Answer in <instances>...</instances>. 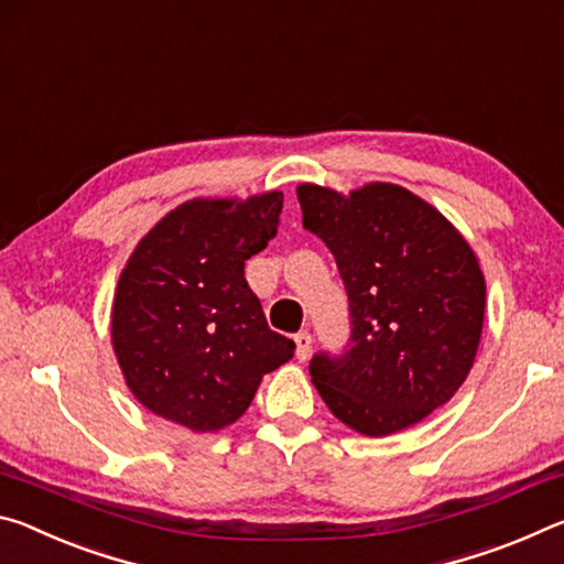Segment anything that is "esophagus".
<instances>
[{
    "label": "esophagus",
    "instance_id": "1",
    "mask_svg": "<svg viewBox=\"0 0 564 564\" xmlns=\"http://www.w3.org/2000/svg\"><path fill=\"white\" fill-rule=\"evenodd\" d=\"M293 340H295V356H299V360L308 358L311 356V348H313V336H311V333L308 330L295 333Z\"/></svg>",
    "mask_w": 564,
    "mask_h": 564
}]
</instances>
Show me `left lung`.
I'll return each instance as SVG.
<instances>
[{"label":"left lung","instance_id":"8db88e82","mask_svg":"<svg viewBox=\"0 0 564 564\" xmlns=\"http://www.w3.org/2000/svg\"><path fill=\"white\" fill-rule=\"evenodd\" d=\"M303 228L336 259L350 336L308 370L330 413L362 435L403 431L445 405L473 368L485 279L465 238L393 184L350 196L299 186Z\"/></svg>","mask_w":564,"mask_h":564}]
</instances>
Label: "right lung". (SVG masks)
<instances>
[{
    "label": "right lung",
    "instance_id": "obj_1",
    "mask_svg": "<svg viewBox=\"0 0 564 564\" xmlns=\"http://www.w3.org/2000/svg\"><path fill=\"white\" fill-rule=\"evenodd\" d=\"M283 194L178 206L123 269L111 340L131 393L194 433L246 413L261 378L293 358L269 328L243 265L279 234Z\"/></svg>",
    "mask_w": 564,
    "mask_h": 564
}]
</instances>
